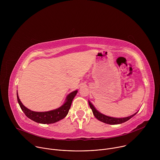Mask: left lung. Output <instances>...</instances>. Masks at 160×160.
Returning a JSON list of instances; mask_svg holds the SVG:
<instances>
[{
  "label": "left lung",
  "instance_id": "8db88e82",
  "mask_svg": "<svg viewBox=\"0 0 160 160\" xmlns=\"http://www.w3.org/2000/svg\"><path fill=\"white\" fill-rule=\"evenodd\" d=\"M88 104L90 106V108H91L92 111V112L94 114V117L99 121L107 123V124H109V125H118V124H121L122 123H124L127 121H128V120H130V118H132L133 116H135L138 112L134 113L133 115L129 116L128 117H125V118H115V117H108L106 116L104 114L100 112L98 110H97L96 109V108L94 106V105L90 102V101H88Z\"/></svg>",
  "mask_w": 160,
  "mask_h": 160
}]
</instances>
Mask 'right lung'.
Instances as JSON below:
<instances>
[{
	"label": "right lung",
	"instance_id": "1",
	"mask_svg": "<svg viewBox=\"0 0 160 160\" xmlns=\"http://www.w3.org/2000/svg\"><path fill=\"white\" fill-rule=\"evenodd\" d=\"M78 92V90H76L73 91L72 92L68 94L66 98L65 102L64 104L60 106L59 108L48 111H44V112H37L33 111L27 107H25L21 102L17 91V99L18 102L19 104V106L22 111L25 114V115L31 119L32 120L42 124H50V123H54L66 117L68 115V111H69L72 101L77 95Z\"/></svg>",
	"mask_w": 160,
	"mask_h": 160
}]
</instances>
